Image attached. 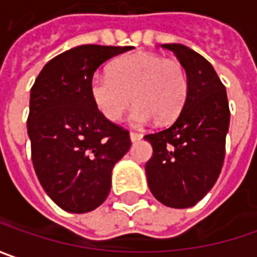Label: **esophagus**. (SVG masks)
I'll list each match as a JSON object with an SVG mask.
<instances>
[{"mask_svg":"<svg viewBox=\"0 0 257 257\" xmlns=\"http://www.w3.org/2000/svg\"><path fill=\"white\" fill-rule=\"evenodd\" d=\"M129 138H131L132 142H135V141H140L141 138H142V135L138 134V132H131V134H129Z\"/></svg>","mask_w":257,"mask_h":257,"instance_id":"esophagus-1","label":"esophagus"}]
</instances>
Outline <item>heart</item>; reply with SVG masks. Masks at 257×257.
Here are the masks:
<instances>
[{"instance_id":"1","label":"heart","mask_w":257,"mask_h":257,"mask_svg":"<svg viewBox=\"0 0 257 257\" xmlns=\"http://www.w3.org/2000/svg\"><path fill=\"white\" fill-rule=\"evenodd\" d=\"M89 89L96 107L110 122H117L134 102V125H147L154 119L168 123L184 107L188 74L178 60L138 51L112 63L109 73L93 74Z\"/></svg>"}]
</instances>
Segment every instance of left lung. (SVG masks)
I'll list each match as a JSON object with an SVG mask.
<instances>
[{
	"instance_id": "obj_1",
	"label": "left lung",
	"mask_w": 257,
	"mask_h": 257,
	"mask_svg": "<svg viewBox=\"0 0 257 257\" xmlns=\"http://www.w3.org/2000/svg\"><path fill=\"white\" fill-rule=\"evenodd\" d=\"M188 74V96L170 128L145 135L152 157L145 165L152 195L164 206L197 204L216 184L226 154L230 110L224 84L206 59L183 44H162Z\"/></svg>"
}]
</instances>
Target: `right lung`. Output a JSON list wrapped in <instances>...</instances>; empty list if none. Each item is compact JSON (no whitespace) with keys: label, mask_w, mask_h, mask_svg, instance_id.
Masks as SVG:
<instances>
[{"label":"right lung","mask_w":257,"mask_h":257,"mask_svg":"<svg viewBox=\"0 0 257 257\" xmlns=\"http://www.w3.org/2000/svg\"><path fill=\"white\" fill-rule=\"evenodd\" d=\"M132 50L84 44L47 63L30 92L31 160L44 191L69 213H87L109 195L112 170L131 148L129 132L107 120L90 96L103 63Z\"/></svg>","instance_id":"1"}]
</instances>
